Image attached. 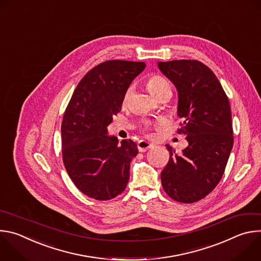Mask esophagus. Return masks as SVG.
I'll return each mask as SVG.
<instances>
[{"label": "esophagus", "mask_w": 261, "mask_h": 261, "mask_svg": "<svg viewBox=\"0 0 261 261\" xmlns=\"http://www.w3.org/2000/svg\"><path fill=\"white\" fill-rule=\"evenodd\" d=\"M154 146V143L151 141H147V140H139L137 143V147H138V151L139 152H145L148 148H151Z\"/></svg>", "instance_id": "1"}]
</instances>
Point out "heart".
I'll return each mask as SVG.
<instances>
[{
	"label": "heart",
	"mask_w": 261,
	"mask_h": 261,
	"mask_svg": "<svg viewBox=\"0 0 261 261\" xmlns=\"http://www.w3.org/2000/svg\"><path fill=\"white\" fill-rule=\"evenodd\" d=\"M146 89L147 91L150 92L154 97L158 98L165 90L169 89V84L166 81V79H164L161 75H158V74H155V75H152L148 77V80L145 83ZM131 94V89H128L125 95V102L128 100L129 96Z\"/></svg>",
	"instance_id": "heart-1"
}]
</instances>
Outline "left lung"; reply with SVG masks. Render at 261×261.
<instances>
[{
    "instance_id": "1",
    "label": "left lung",
    "mask_w": 261,
    "mask_h": 261,
    "mask_svg": "<svg viewBox=\"0 0 261 261\" xmlns=\"http://www.w3.org/2000/svg\"><path fill=\"white\" fill-rule=\"evenodd\" d=\"M158 68L177 91V116L184 121L178 132L188 141L180 154L166 144L169 161L161 182L170 198L192 203L211 193L224 173L233 145L229 101L201 62H159Z\"/></svg>"
}]
</instances>
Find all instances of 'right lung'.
Segmentation results:
<instances>
[{
	"instance_id": "1",
	"label": "right lung",
	"mask_w": 261,
	"mask_h": 261,
	"mask_svg": "<svg viewBox=\"0 0 261 261\" xmlns=\"http://www.w3.org/2000/svg\"><path fill=\"white\" fill-rule=\"evenodd\" d=\"M144 68L143 62L121 60L99 64L80 82L66 108L61 128L64 165L74 185L91 198H115L127 187L137 145L131 139L119 143L107 127Z\"/></svg>"
}]
</instances>
